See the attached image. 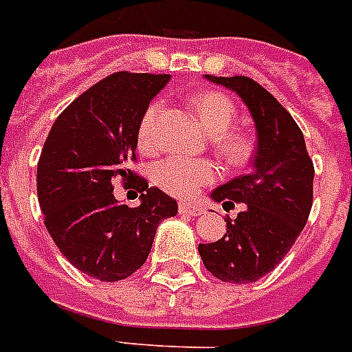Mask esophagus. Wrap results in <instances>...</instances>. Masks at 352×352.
<instances>
[{"mask_svg": "<svg viewBox=\"0 0 352 352\" xmlns=\"http://www.w3.org/2000/svg\"><path fill=\"white\" fill-rule=\"evenodd\" d=\"M178 211L182 215H189V217H197L202 213V208L198 204H192V202H179Z\"/></svg>", "mask_w": 352, "mask_h": 352, "instance_id": "1", "label": "esophagus"}]
</instances>
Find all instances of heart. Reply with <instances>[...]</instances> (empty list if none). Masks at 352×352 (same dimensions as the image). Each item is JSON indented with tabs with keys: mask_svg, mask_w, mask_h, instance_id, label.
I'll list each match as a JSON object with an SVG mask.
<instances>
[{
	"mask_svg": "<svg viewBox=\"0 0 352 352\" xmlns=\"http://www.w3.org/2000/svg\"><path fill=\"white\" fill-rule=\"evenodd\" d=\"M206 131L213 135V146L228 165H243L252 154V139L241 129H230L236 120V104L226 94L215 91L200 92L191 100ZM163 104L154 102L139 124V146L150 150L155 144V128ZM217 178V166L208 160L189 157H166L157 161L152 168V179L160 189L174 197H192L200 187L208 186Z\"/></svg>",
	"mask_w": 352,
	"mask_h": 352,
	"instance_id": "1",
	"label": "heart"
}]
</instances>
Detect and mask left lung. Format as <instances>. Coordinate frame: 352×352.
Instances as JSON below:
<instances>
[{
    "label": "left lung",
    "mask_w": 352,
    "mask_h": 352,
    "mask_svg": "<svg viewBox=\"0 0 352 352\" xmlns=\"http://www.w3.org/2000/svg\"><path fill=\"white\" fill-rule=\"evenodd\" d=\"M206 79L241 98L258 141L252 170L211 192L215 202L245 208L226 221L219 241L198 245V252L215 278L250 284L278 265L305 228L314 200V163L293 116L260 83L245 76Z\"/></svg>",
    "instance_id": "8db88e82"
}]
</instances>
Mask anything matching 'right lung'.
Returning a JSON list of instances; mask_svg holds the SVG:
<instances>
[{
  "label": "right lung",
  "mask_w": 352,
  "mask_h": 352,
  "mask_svg": "<svg viewBox=\"0 0 352 352\" xmlns=\"http://www.w3.org/2000/svg\"><path fill=\"white\" fill-rule=\"evenodd\" d=\"M166 74L116 72L76 98L54 122L36 166V192L50 236L66 260L102 282L128 278L146 261L155 230L176 200L128 168L139 124ZM142 192L120 205L112 182Z\"/></svg>",
  "instance_id": "1"
}]
</instances>
